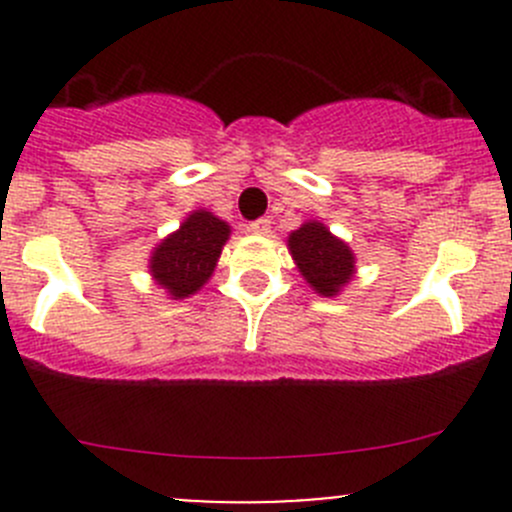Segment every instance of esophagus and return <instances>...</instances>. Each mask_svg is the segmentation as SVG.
Wrapping results in <instances>:
<instances>
[{
    "label": "esophagus",
    "instance_id": "obj_1",
    "mask_svg": "<svg viewBox=\"0 0 512 512\" xmlns=\"http://www.w3.org/2000/svg\"><path fill=\"white\" fill-rule=\"evenodd\" d=\"M270 220H255V223L250 225V232H255V235H267V232H270Z\"/></svg>",
    "mask_w": 512,
    "mask_h": 512
}]
</instances>
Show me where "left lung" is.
<instances>
[{
    "instance_id": "obj_1",
    "label": "left lung",
    "mask_w": 512,
    "mask_h": 512,
    "mask_svg": "<svg viewBox=\"0 0 512 512\" xmlns=\"http://www.w3.org/2000/svg\"><path fill=\"white\" fill-rule=\"evenodd\" d=\"M287 250L299 275L319 297H339L354 280V250L319 220H307L289 232Z\"/></svg>"
}]
</instances>
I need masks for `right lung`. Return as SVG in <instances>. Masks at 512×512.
<instances>
[{
	"label": "right lung",
	"instance_id": "add662e5",
	"mask_svg": "<svg viewBox=\"0 0 512 512\" xmlns=\"http://www.w3.org/2000/svg\"><path fill=\"white\" fill-rule=\"evenodd\" d=\"M230 232V225L210 210H193L178 230L163 237L151 250V280L168 294V299H188L190 294H198L213 277Z\"/></svg>",
	"mask_w": 512,
	"mask_h": 512
}]
</instances>
